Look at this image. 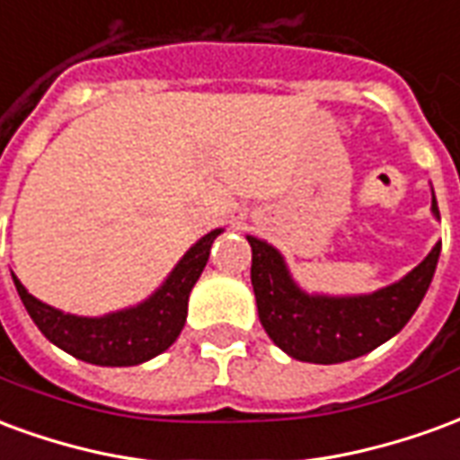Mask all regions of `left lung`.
Listing matches in <instances>:
<instances>
[{
  "instance_id": "left-lung-1",
  "label": "left lung",
  "mask_w": 460,
  "mask_h": 460,
  "mask_svg": "<svg viewBox=\"0 0 460 460\" xmlns=\"http://www.w3.org/2000/svg\"><path fill=\"white\" fill-rule=\"evenodd\" d=\"M431 214L441 221L431 190ZM251 243V286L269 338L293 359L338 365L385 345L411 320L431 286L441 241L414 270L392 286L359 296H325L300 288L288 263L269 241Z\"/></svg>"
}]
</instances>
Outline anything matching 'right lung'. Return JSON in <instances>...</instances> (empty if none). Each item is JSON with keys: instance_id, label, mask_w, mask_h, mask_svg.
I'll return each instance as SVG.
<instances>
[{"instance_id": "right-lung-1", "label": "right lung", "mask_w": 460, "mask_h": 460, "mask_svg": "<svg viewBox=\"0 0 460 460\" xmlns=\"http://www.w3.org/2000/svg\"><path fill=\"white\" fill-rule=\"evenodd\" d=\"M224 229L209 231L191 246L180 263L172 269L160 288L130 308L113 310L98 318L74 315L34 298L14 279L16 293L24 303L26 313L31 315L36 328L44 332L49 342L61 347L64 352L74 355L98 367H135L162 355L167 347L180 338L184 320H187V303L194 283L199 280L201 270L209 261L214 239Z\"/></svg>"}]
</instances>
